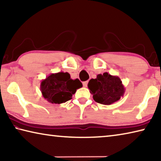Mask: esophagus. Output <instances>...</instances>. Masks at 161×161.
<instances>
[{"mask_svg":"<svg viewBox=\"0 0 161 161\" xmlns=\"http://www.w3.org/2000/svg\"><path fill=\"white\" fill-rule=\"evenodd\" d=\"M87 84H88V81H85L83 82V86L84 87H86L87 86Z\"/></svg>","mask_w":161,"mask_h":161,"instance_id":"obj_1","label":"esophagus"}]
</instances>
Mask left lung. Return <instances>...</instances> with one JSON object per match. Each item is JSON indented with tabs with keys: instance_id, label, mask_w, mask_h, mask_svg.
I'll list each match as a JSON object with an SVG mask.
<instances>
[{
	"instance_id": "obj_1",
	"label": "left lung",
	"mask_w": 161,
	"mask_h": 161,
	"mask_svg": "<svg viewBox=\"0 0 161 161\" xmlns=\"http://www.w3.org/2000/svg\"><path fill=\"white\" fill-rule=\"evenodd\" d=\"M89 92L95 102L103 105H110L118 102L124 96L125 88L119 77L104 72L88 83Z\"/></svg>"
}]
</instances>
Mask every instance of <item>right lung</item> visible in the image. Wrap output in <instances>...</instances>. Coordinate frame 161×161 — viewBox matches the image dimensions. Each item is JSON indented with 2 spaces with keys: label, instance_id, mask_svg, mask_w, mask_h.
I'll use <instances>...</instances> for the list:
<instances>
[{
  "label": "right lung",
  "instance_id": "right-lung-1",
  "mask_svg": "<svg viewBox=\"0 0 161 161\" xmlns=\"http://www.w3.org/2000/svg\"><path fill=\"white\" fill-rule=\"evenodd\" d=\"M81 87L82 84L78 79L72 80L69 73L63 72L50 74L40 83L42 97L48 102L58 104L70 100Z\"/></svg>",
  "mask_w": 161,
  "mask_h": 161
}]
</instances>
